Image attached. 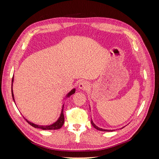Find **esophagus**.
Listing matches in <instances>:
<instances>
[{"label": "esophagus", "mask_w": 159, "mask_h": 159, "mask_svg": "<svg viewBox=\"0 0 159 159\" xmlns=\"http://www.w3.org/2000/svg\"><path fill=\"white\" fill-rule=\"evenodd\" d=\"M89 84L88 82V81H82L79 84V88L80 89L86 90L89 88Z\"/></svg>", "instance_id": "esophagus-1"}]
</instances>
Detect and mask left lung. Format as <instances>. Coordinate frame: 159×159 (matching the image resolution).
Instances as JSON below:
<instances>
[{
  "label": "left lung",
  "instance_id": "8db88e82",
  "mask_svg": "<svg viewBox=\"0 0 159 159\" xmlns=\"http://www.w3.org/2000/svg\"><path fill=\"white\" fill-rule=\"evenodd\" d=\"M91 125H92L93 126V127L95 128L96 129L99 130V131H115V130H108V129H102V128L98 127L97 125H95L94 124V123L92 121V119L91 120Z\"/></svg>",
  "mask_w": 159,
  "mask_h": 159
}]
</instances>
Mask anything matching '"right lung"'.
Listing matches in <instances>:
<instances>
[{
  "mask_svg": "<svg viewBox=\"0 0 159 159\" xmlns=\"http://www.w3.org/2000/svg\"><path fill=\"white\" fill-rule=\"evenodd\" d=\"M13 81H14V75L12 77V99H13V101L14 103H15V100H14V93H13V91H12V84H13ZM75 89L74 88L72 89L70 92L66 95V96L65 97L64 99H66L68 98H70V96L71 95H73L74 93H75ZM64 104H63V106H62V109H61V114L60 115V117L58 118V119L57 120V121L54 123L52 125H36V124H34L33 123L29 121H28V120L26 119V121L29 123L31 126L34 127V128H38V129H41L42 130H56V129H60L62 126H63L64 125Z\"/></svg>",
  "mask_w": 159,
  "mask_h": 159,
  "instance_id": "1",
  "label": "right lung"
}]
</instances>
